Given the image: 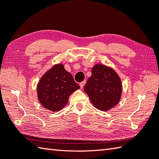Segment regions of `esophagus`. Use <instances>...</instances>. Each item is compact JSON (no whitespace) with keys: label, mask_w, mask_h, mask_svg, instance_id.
I'll use <instances>...</instances> for the list:
<instances>
[{"label":"esophagus","mask_w":159,"mask_h":159,"mask_svg":"<svg viewBox=\"0 0 159 159\" xmlns=\"http://www.w3.org/2000/svg\"><path fill=\"white\" fill-rule=\"evenodd\" d=\"M85 83H86V80H83V82H81L80 83V89H83V87H84V85H85Z\"/></svg>","instance_id":"obj_1"}]
</instances>
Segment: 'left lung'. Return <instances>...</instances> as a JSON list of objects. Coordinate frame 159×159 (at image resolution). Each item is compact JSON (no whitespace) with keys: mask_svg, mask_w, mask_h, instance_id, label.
<instances>
[{"mask_svg":"<svg viewBox=\"0 0 159 159\" xmlns=\"http://www.w3.org/2000/svg\"><path fill=\"white\" fill-rule=\"evenodd\" d=\"M84 91L94 107L107 111L119 102L123 92L122 82L114 69L98 63L93 66L92 76L88 79Z\"/></svg>","mask_w":159,"mask_h":159,"instance_id":"8db88e82","label":"left lung"}]
</instances>
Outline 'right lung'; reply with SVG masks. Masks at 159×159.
<instances>
[{
    "label": "right lung",
    "mask_w": 159,
    "mask_h": 159,
    "mask_svg": "<svg viewBox=\"0 0 159 159\" xmlns=\"http://www.w3.org/2000/svg\"><path fill=\"white\" fill-rule=\"evenodd\" d=\"M80 88L62 63L55 64L40 78L36 91L40 103L52 111H58L68 103L70 95Z\"/></svg>",
    "instance_id": "1"
}]
</instances>
